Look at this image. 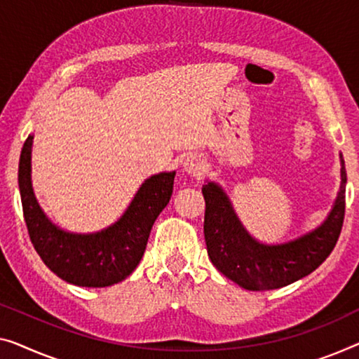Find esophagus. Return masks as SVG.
<instances>
[{
    "mask_svg": "<svg viewBox=\"0 0 359 359\" xmlns=\"http://www.w3.org/2000/svg\"><path fill=\"white\" fill-rule=\"evenodd\" d=\"M206 169V161L201 156H196V154H190L189 158L184 161V170L187 174L194 175V177H198L205 172Z\"/></svg>",
    "mask_w": 359,
    "mask_h": 359,
    "instance_id": "34e87169",
    "label": "esophagus"
}]
</instances>
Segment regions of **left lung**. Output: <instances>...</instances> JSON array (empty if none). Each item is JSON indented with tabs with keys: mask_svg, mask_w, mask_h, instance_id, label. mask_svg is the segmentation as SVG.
Masks as SVG:
<instances>
[{
	"mask_svg": "<svg viewBox=\"0 0 359 359\" xmlns=\"http://www.w3.org/2000/svg\"><path fill=\"white\" fill-rule=\"evenodd\" d=\"M340 189L327 217L316 229L283 243H263L243 227L231 198L206 180L205 240L211 263L245 290H274L293 283L324 263L334 250L345 216L346 170L340 154Z\"/></svg>",
	"mask_w": 359,
	"mask_h": 359,
	"instance_id": "1",
	"label": "left lung"
}]
</instances>
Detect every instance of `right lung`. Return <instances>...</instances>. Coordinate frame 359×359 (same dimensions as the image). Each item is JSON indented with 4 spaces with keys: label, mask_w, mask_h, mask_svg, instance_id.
Returning a JSON list of instances; mask_svg holds the SVG:
<instances>
[{
    "label": "right lung",
    "mask_w": 359,
    "mask_h": 359,
    "mask_svg": "<svg viewBox=\"0 0 359 359\" xmlns=\"http://www.w3.org/2000/svg\"><path fill=\"white\" fill-rule=\"evenodd\" d=\"M32 145L27 137L19 159V190L32 243L50 269L79 287H109L133 272L145 253L151 227L174 189L175 170L148 177L114 224L92 233L64 231L46 216L32 187Z\"/></svg>",
    "instance_id": "1"
}]
</instances>
